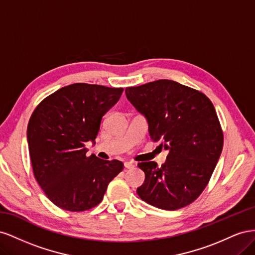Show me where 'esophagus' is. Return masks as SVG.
Listing matches in <instances>:
<instances>
[{
  "label": "esophagus",
  "mask_w": 255,
  "mask_h": 255,
  "mask_svg": "<svg viewBox=\"0 0 255 255\" xmlns=\"http://www.w3.org/2000/svg\"><path fill=\"white\" fill-rule=\"evenodd\" d=\"M125 167H126L127 169H133V168L135 167V164L132 163V161H126V163H125Z\"/></svg>",
  "instance_id": "esophagus-1"
}]
</instances>
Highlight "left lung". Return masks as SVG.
<instances>
[{
	"instance_id": "8db88e82",
	"label": "left lung",
	"mask_w": 255,
	"mask_h": 255,
	"mask_svg": "<svg viewBox=\"0 0 255 255\" xmlns=\"http://www.w3.org/2000/svg\"><path fill=\"white\" fill-rule=\"evenodd\" d=\"M126 95L149 125V134L169 151L166 163H139L144 182L137 194L148 204L175 211L201 195L217 165L223 133L211 100L170 80L128 87Z\"/></svg>"
}]
</instances>
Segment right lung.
Returning a JSON list of instances; mask_svg holds the SVG:
<instances>
[{"label":"right lung","instance_id":"add662e5","mask_svg":"<svg viewBox=\"0 0 255 255\" xmlns=\"http://www.w3.org/2000/svg\"><path fill=\"white\" fill-rule=\"evenodd\" d=\"M123 88L75 83L39 103L27 126L34 176L56 206L83 212L102 201L122 161L87 156L85 143L95 139L103 116L118 102Z\"/></svg>","mask_w":255,"mask_h":255}]
</instances>
